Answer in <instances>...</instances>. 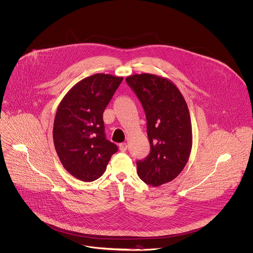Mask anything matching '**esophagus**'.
<instances>
[{
  "label": "esophagus",
  "mask_w": 253,
  "mask_h": 253,
  "mask_svg": "<svg viewBox=\"0 0 253 253\" xmlns=\"http://www.w3.org/2000/svg\"><path fill=\"white\" fill-rule=\"evenodd\" d=\"M127 147H128V145H127L126 143H121V144L119 145V150H120L121 152H125V151L127 150Z\"/></svg>",
  "instance_id": "1"
}]
</instances>
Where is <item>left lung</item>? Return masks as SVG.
<instances>
[{"label": "left lung", "instance_id": "left-lung-1", "mask_svg": "<svg viewBox=\"0 0 253 253\" xmlns=\"http://www.w3.org/2000/svg\"><path fill=\"white\" fill-rule=\"evenodd\" d=\"M126 83L142 103L151 152L137 162L139 177L160 186L173 180L186 166L192 148V128L186 101L174 84L152 74L133 75Z\"/></svg>", "mask_w": 253, "mask_h": 253}]
</instances>
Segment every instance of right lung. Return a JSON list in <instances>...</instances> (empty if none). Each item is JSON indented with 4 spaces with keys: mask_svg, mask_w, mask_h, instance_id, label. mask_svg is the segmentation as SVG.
<instances>
[{
    "mask_svg": "<svg viewBox=\"0 0 253 253\" xmlns=\"http://www.w3.org/2000/svg\"><path fill=\"white\" fill-rule=\"evenodd\" d=\"M122 77L95 74L76 84L60 102L53 141L65 169L90 182L99 178L118 147L105 137L102 114Z\"/></svg>",
    "mask_w": 253,
    "mask_h": 253,
    "instance_id": "obj_1",
    "label": "right lung"
}]
</instances>
